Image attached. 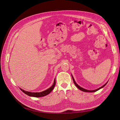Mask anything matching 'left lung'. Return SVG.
Instances as JSON below:
<instances>
[{
	"label": "left lung",
	"mask_w": 120,
	"mask_h": 120,
	"mask_svg": "<svg viewBox=\"0 0 120 120\" xmlns=\"http://www.w3.org/2000/svg\"><path fill=\"white\" fill-rule=\"evenodd\" d=\"M72 75V78H73V81H74V83H75V86L79 89H80L81 91H83V92H89V93H92V92H96V91H98V90H100V89H101V88H103L104 87H105V85H106V84L107 83V82H108V81L107 82H106L104 85H102V86H101V87H100V88H98V89H95V90H87V89H84V88H82V87H81V86H80L79 85H78V84H77V83H76V82H75V79H74V77H73V75Z\"/></svg>",
	"instance_id": "1"
}]
</instances>
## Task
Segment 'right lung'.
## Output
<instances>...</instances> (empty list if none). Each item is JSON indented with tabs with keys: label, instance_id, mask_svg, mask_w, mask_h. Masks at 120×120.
<instances>
[{
	"label": "right lung",
	"instance_id": "right-lung-1",
	"mask_svg": "<svg viewBox=\"0 0 120 120\" xmlns=\"http://www.w3.org/2000/svg\"><path fill=\"white\" fill-rule=\"evenodd\" d=\"M56 85V78L54 80V82L53 84V85L51 86L50 88H49L48 89H47V90L44 91L43 92H39V93H33V92H27V91H26L21 88H20V89L25 94H27V95L29 96H32V97H43L44 96H45L47 94H50L52 91L53 90V89L55 87V86Z\"/></svg>",
	"mask_w": 120,
	"mask_h": 120
}]
</instances>
